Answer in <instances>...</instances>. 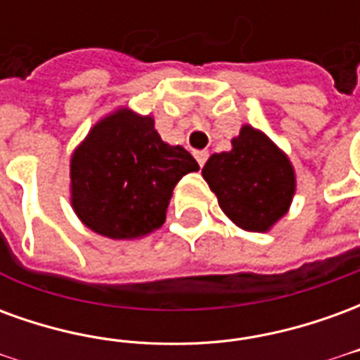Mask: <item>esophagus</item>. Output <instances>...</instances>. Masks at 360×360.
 <instances>
[{"instance_id": "34e87169", "label": "esophagus", "mask_w": 360, "mask_h": 360, "mask_svg": "<svg viewBox=\"0 0 360 360\" xmlns=\"http://www.w3.org/2000/svg\"><path fill=\"white\" fill-rule=\"evenodd\" d=\"M195 158H196V162L200 164V167H202V165L206 164V160H208V152H206V150H196Z\"/></svg>"}]
</instances>
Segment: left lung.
Masks as SVG:
<instances>
[{"label": "left lung", "mask_w": 360, "mask_h": 360, "mask_svg": "<svg viewBox=\"0 0 360 360\" xmlns=\"http://www.w3.org/2000/svg\"><path fill=\"white\" fill-rule=\"evenodd\" d=\"M202 177L235 226L266 233L289 212L297 191L291 160L262 131L243 125L231 150L212 154Z\"/></svg>", "instance_id": "1"}]
</instances>
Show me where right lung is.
<instances>
[{"label": "right lung", "instance_id": "add662e5", "mask_svg": "<svg viewBox=\"0 0 360 360\" xmlns=\"http://www.w3.org/2000/svg\"><path fill=\"white\" fill-rule=\"evenodd\" d=\"M69 169L71 206L82 224L133 241L164 226L173 188L198 164L183 146L162 141L152 115L119 108L90 129Z\"/></svg>", "mask_w": 360, "mask_h": 360}]
</instances>
